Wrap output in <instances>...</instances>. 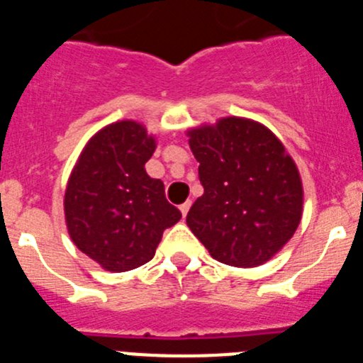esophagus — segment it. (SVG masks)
I'll return each instance as SVG.
<instances>
[{
    "label": "esophagus",
    "instance_id": "1",
    "mask_svg": "<svg viewBox=\"0 0 363 363\" xmlns=\"http://www.w3.org/2000/svg\"><path fill=\"white\" fill-rule=\"evenodd\" d=\"M190 206H191V203H190V201H186V203H182L181 206H179V208H181V213H182V217H186V213H188V210H190Z\"/></svg>",
    "mask_w": 363,
    "mask_h": 363
}]
</instances>
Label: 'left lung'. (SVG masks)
<instances>
[{
    "label": "left lung",
    "mask_w": 363,
    "mask_h": 363,
    "mask_svg": "<svg viewBox=\"0 0 363 363\" xmlns=\"http://www.w3.org/2000/svg\"><path fill=\"white\" fill-rule=\"evenodd\" d=\"M204 194L186 225L213 259L257 267L272 259L298 228L303 184L281 140L241 116L188 131Z\"/></svg>",
    "instance_id": "1"
}]
</instances>
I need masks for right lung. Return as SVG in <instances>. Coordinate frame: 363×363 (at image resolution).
I'll use <instances>...</instances> for the list:
<instances>
[{
	"mask_svg": "<svg viewBox=\"0 0 363 363\" xmlns=\"http://www.w3.org/2000/svg\"><path fill=\"white\" fill-rule=\"evenodd\" d=\"M157 147L135 121L106 125L89 138L67 181L64 197L69 235L109 272H125L155 256L162 232L181 219L151 179L146 162Z\"/></svg>",
	"mask_w": 363,
	"mask_h": 363,
	"instance_id": "1",
	"label": "right lung"
}]
</instances>
